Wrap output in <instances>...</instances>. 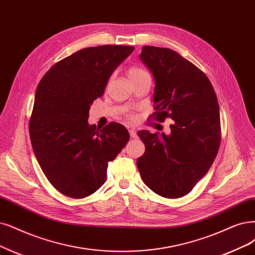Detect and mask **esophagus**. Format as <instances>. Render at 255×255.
Returning a JSON list of instances; mask_svg holds the SVG:
<instances>
[{"instance_id": "esophagus-1", "label": "esophagus", "mask_w": 255, "mask_h": 255, "mask_svg": "<svg viewBox=\"0 0 255 255\" xmlns=\"http://www.w3.org/2000/svg\"><path fill=\"white\" fill-rule=\"evenodd\" d=\"M129 134H130V136H131V137H133V138L137 137V134H136V131H135L134 129H130V130H129Z\"/></svg>"}]
</instances>
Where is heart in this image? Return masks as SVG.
Segmentation results:
<instances>
[{"mask_svg":"<svg viewBox=\"0 0 255 255\" xmlns=\"http://www.w3.org/2000/svg\"><path fill=\"white\" fill-rule=\"evenodd\" d=\"M144 73H147L145 70H143L142 68H138V67H131L129 70H128V78L131 79V78H134V77H137V75L139 74H144Z\"/></svg>","mask_w":255,"mask_h":255,"instance_id":"b5f03b06","label":"heart"}]
</instances>
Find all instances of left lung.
Segmentation results:
<instances>
[{"instance_id":"left-lung-1","label":"left lung","mask_w":255,"mask_h":255,"mask_svg":"<svg viewBox=\"0 0 255 255\" xmlns=\"http://www.w3.org/2000/svg\"><path fill=\"white\" fill-rule=\"evenodd\" d=\"M139 59L154 79V119L172 124L169 134L138 131L146 150L136 165L153 192L177 199L192 190L218 154V98L206 74L172 49L144 46Z\"/></svg>"}]
</instances>
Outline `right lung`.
I'll use <instances>...</instances> for the list:
<instances>
[{
	"label": "right lung",
	"mask_w": 255,
	"mask_h": 255,
	"mask_svg": "<svg viewBox=\"0 0 255 255\" xmlns=\"http://www.w3.org/2000/svg\"><path fill=\"white\" fill-rule=\"evenodd\" d=\"M134 47L84 48L54 64L37 85L29 122L31 145L46 177L61 193L82 199L105 183L108 162L129 140L119 123L88 124L94 100Z\"/></svg>",
	"instance_id": "add662e5"
}]
</instances>
